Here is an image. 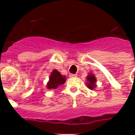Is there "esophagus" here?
I'll use <instances>...</instances> for the list:
<instances>
[{"label": "esophagus", "instance_id": "esophagus-1", "mask_svg": "<svg viewBox=\"0 0 135 135\" xmlns=\"http://www.w3.org/2000/svg\"><path fill=\"white\" fill-rule=\"evenodd\" d=\"M70 77H76V76H77V74H70Z\"/></svg>", "mask_w": 135, "mask_h": 135}]
</instances>
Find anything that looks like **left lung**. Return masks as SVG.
Wrapping results in <instances>:
<instances>
[{
    "instance_id": "obj_1",
    "label": "left lung",
    "mask_w": 135,
    "mask_h": 135,
    "mask_svg": "<svg viewBox=\"0 0 135 135\" xmlns=\"http://www.w3.org/2000/svg\"><path fill=\"white\" fill-rule=\"evenodd\" d=\"M87 87L90 89H93L96 87V78L92 74H89L87 76Z\"/></svg>"
}]
</instances>
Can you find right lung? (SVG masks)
Here are the masks:
<instances>
[{
  "mask_svg": "<svg viewBox=\"0 0 135 135\" xmlns=\"http://www.w3.org/2000/svg\"><path fill=\"white\" fill-rule=\"evenodd\" d=\"M66 81V76L61 75L57 70H53L49 76V80L46 85L48 89H57L58 86L64 84Z\"/></svg>",
  "mask_w": 135,
  "mask_h": 135,
  "instance_id": "1",
  "label": "right lung"
}]
</instances>
